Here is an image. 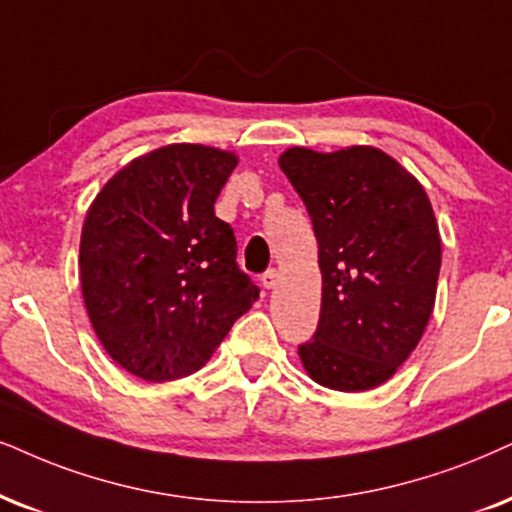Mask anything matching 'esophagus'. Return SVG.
I'll return each instance as SVG.
<instances>
[{
  "instance_id": "esophagus-1",
  "label": "esophagus",
  "mask_w": 512,
  "mask_h": 512,
  "mask_svg": "<svg viewBox=\"0 0 512 512\" xmlns=\"http://www.w3.org/2000/svg\"><path fill=\"white\" fill-rule=\"evenodd\" d=\"M260 281H262L264 288L271 290V288L276 286V281H278V271H276V269H267V271H264V274H262Z\"/></svg>"
}]
</instances>
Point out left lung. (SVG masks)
Returning a JSON list of instances; mask_svg holds the SVG:
<instances>
[{"label": "left lung", "mask_w": 512, "mask_h": 512, "mask_svg": "<svg viewBox=\"0 0 512 512\" xmlns=\"http://www.w3.org/2000/svg\"><path fill=\"white\" fill-rule=\"evenodd\" d=\"M278 165L312 217L319 326L297 347L316 383L364 392L409 359L435 307L442 241L416 177L371 146L288 148Z\"/></svg>", "instance_id": "1"}]
</instances>
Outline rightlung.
<instances>
[{
  "label": "right lung",
  "mask_w": 512,
  "mask_h": 512,
  "mask_svg": "<svg viewBox=\"0 0 512 512\" xmlns=\"http://www.w3.org/2000/svg\"><path fill=\"white\" fill-rule=\"evenodd\" d=\"M236 155L172 144L103 186L80 241L89 321L122 368L151 383L184 378L260 297L236 262L234 229L215 200Z\"/></svg>",
  "instance_id": "1"
}]
</instances>
